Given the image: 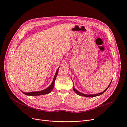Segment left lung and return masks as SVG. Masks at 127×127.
<instances>
[{"label": "left lung", "instance_id": "obj_1", "mask_svg": "<svg viewBox=\"0 0 127 127\" xmlns=\"http://www.w3.org/2000/svg\"><path fill=\"white\" fill-rule=\"evenodd\" d=\"M111 82H112V81H111V82H110V83L109 84V85H108V87L103 91V92H100V93H98V94H94V95H86V94H82V93H81V92H79V91H78L77 89H75V88L74 87H73V90L75 91V92L76 93V94H77L78 95H80V96H85V97H95V96H98V95H102L103 93H104L107 89H108V88H109V87L110 86V84H111Z\"/></svg>", "mask_w": 127, "mask_h": 127}]
</instances>
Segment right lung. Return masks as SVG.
<instances>
[{
  "mask_svg": "<svg viewBox=\"0 0 127 127\" xmlns=\"http://www.w3.org/2000/svg\"><path fill=\"white\" fill-rule=\"evenodd\" d=\"M59 67L58 68L56 74L55 75V77L54 78V80L53 81L52 83L51 84V85H50L48 88H47L46 89L43 90H41V91H33V92H23L24 94H25V95H30V96H37V95H46V94H48L52 90V89H53L54 87V84H55V80L56 79L57 77V75L58 74V70H59Z\"/></svg>",
  "mask_w": 127,
  "mask_h": 127,
  "instance_id": "right-lung-1",
  "label": "right lung"
}]
</instances>
